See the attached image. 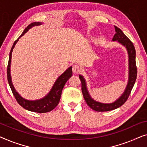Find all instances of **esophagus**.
Instances as JSON below:
<instances>
[{
    "instance_id": "esophagus-1",
    "label": "esophagus",
    "mask_w": 147,
    "mask_h": 147,
    "mask_svg": "<svg viewBox=\"0 0 147 147\" xmlns=\"http://www.w3.org/2000/svg\"><path fill=\"white\" fill-rule=\"evenodd\" d=\"M72 71H73L74 73L78 74L81 71V68H80V67L78 65L74 64V65H72Z\"/></svg>"
}]
</instances>
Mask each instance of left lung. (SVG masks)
<instances>
[{
    "label": "left lung",
    "instance_id": "1",
    "mask_svg": "<svg viewBox=\"0 0 147 147\" xmlns=\"http://www.w3.org/2000/svg\"><path fill=\"white\" fill-rule=\"evenodd\" d=\"M115 27L116 33L114 35L112 41H118L120 44L124 45L126 48L128 54V66H129V74H128V82L126 86L125 91L122 95L116 100L114 102L110 104H103L100 102H96L90 96L88 91L86 88V84L85 79L81 75L79 76V78L82 82V91L83 94L84 98L85 99L86 103L92 110L97 112H106L110 111L116 108L125 103L128 98L129 97L130 92L132 91V88L135 83L137 76V67L136 65V51L135 48L132 41L124 35L122 30L118 28L116 26Z\"/></svg>",
    "mask_w": 147,
    "mask_h": 147
}]
</instances>
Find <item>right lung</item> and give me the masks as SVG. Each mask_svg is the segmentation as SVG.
Segmentation results:
<instances>
[{"label": "right lung", "instance_id": "right-lung-1", "mask_svg": "<svg viewBox=\"0 0 147 147\" xmlns=\"http://www.w3.org/2000/svg\"><path fill=\"white\" fill-rule=\"evenodd\" d=\"M41 23L40 22H34L32 23L27 26L24 30L23 33L21 34V36L14 42L13 47H12L11 51H10L9 54V63H8L7 66V79L8 82H9V86L11 87V89L13 92V94L14 96H15L16 100H17L19 105H21L22 107L25 108V109L29 110L31 112H37V113H45V112H48L53 110L56 106L59 104L60 98H61V92L62 90L65 86V84L68 80L72 76V67H69L66 71L62 74L59 78L56 80L55 84L52 87L51 91L49 92V94L45 97L41 98L40 100H27L24 99L22 98L21 96L18 94V92H16V90L14 88L12 83L11 77V56H12V52H13V49L16 43L19 41V39L21 37H22L24 34L27 33L28 30L31 29L33 27L35 26H38L41 25Z\"/></svg>", "mask_w": 147, "mask_h": 147}]
</instances>
